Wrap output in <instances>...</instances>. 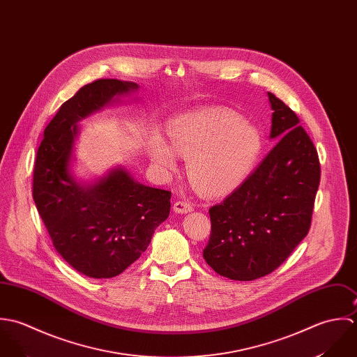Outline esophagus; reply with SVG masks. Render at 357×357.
Returning <instances> with one entry per match:
<instances>
[{
  "instance_id": "1",
  "label": "esophagus",
  "mask_w": 357,
  "mask_h": 357,
  "mask_svg": "<svg viewBox=\"0 0 357 357\" xmlns=\"http://www.w3.org/2000/svg\"><path fill=\"white\" fill-rule=\"evenodd\" d=\"M174 211L176 214H188L190 211H193V206L188 202H183V200H179L174 204Z\"/></svg>"
}]
</instances>
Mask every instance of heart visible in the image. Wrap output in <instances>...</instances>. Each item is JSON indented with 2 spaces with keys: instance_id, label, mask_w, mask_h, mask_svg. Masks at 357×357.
<instances>
[{
  "instance_id": "obj_1",
  "label": "heart",
  "mask_w": 357,
  "mask_h": 357,
  "mask_svg": "<svg viewBox=\"0 0 357 357\" xmlns=\"http://www.w3.org/2000/svg\"><path fill=\"white\" fill-rule=\"evenodd\" d=\"M167 142L157 134L147 139V155L164 175L176 169L174 151L188 158L192 185L210 197L237 189L252 172L264 139L258 128L236 113L207 106L176 116L167 124Z\"/></svg>"
}]
</instances>
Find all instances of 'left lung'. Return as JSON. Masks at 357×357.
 Here are the masks:
<instances>
[{
	"mask_svg": "<svg viewBox=\"0 0 357 357\" xmlns=\"http://www.w3.org/2000/svg\"><path fill=\"white\" fill-rule=\"evenodd\" d=\"M275 147L220 204L210 208L206 262L223 278L250 282L278 269L306 237L320 183L314 144L296 114L268 92Z\"/></svg>",
	"mask_w": 357,
	"mask_h": 357,
	"instance_id": "8db88e82",
	"label": "left lung"
}]
</instances>
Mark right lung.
Listing matches in <instances>:
<instances>
[{
	"instance_id": "add662e5",
	"label": "right lung",
	"mask_w": 357,
	"mask_h": 357,
	"mask_svg": "<svg viewBox=\"0 0 357 357\" xmlns=\"http://www.w3.org/2000/svg\"><path fill=\"white\" fill-rule=\"evenodd\" d=\"M114 78L84 85L44 131L33 175V199L55 250L77 272L110 279L134 264L169 215L171 192L137 182L123 167L78 182L70 171L77 126L89 114L138 91Z\"/></svg>"
}]
</instances>
